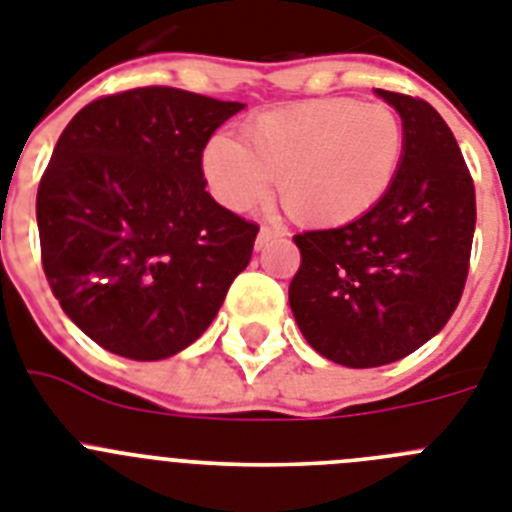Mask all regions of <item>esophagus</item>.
I'll list each match as a JSON object with an SVG mask.
<instances>
[{
  "instance_id": "esophagus-1",
  "label": "esophagus",
  "mask_w": 512,
  "mask_h": 512,
  "mask_svg": "<svg viewBox=\"0 0 512 512\" xmlns=\"http://www.w3.org/2000/svg\"><path fill=\"white\" fill-rule=\"evenodd\" d=\"M282 230H272V227H261L259 230V238H256V251H264L266 246H269V243H272V240H277V238H282Z\"/></svg>"
}]
</instances>
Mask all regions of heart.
I'll list each match as a JSON object with an SVG mask.
<instances>
[{
  "label": "heart",
  "instance_id": "b5f03b06",
  "mask_svg": "<svg viewBox=\"0 0 512 512\" xmlns=\"http://www.w3.org/2000/svg\"><path fill=\"white\" fill-rule=\"evenodd\" d=\"M399 113L383 103L318 98L272 108L243 126V144L214 134L202 150L209 194L248 212L272 194L310 227H344L373 212L404 163Z\"/></svg>",
  "mask_w": 512,
  "mask_h": 512
}]
</instances>
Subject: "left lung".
I'll return each instance as SVG.
<instances>
[{
	"mask_svg": "<svg viewBox=\"0 0 512 512\" xmlns=\"http://www.w3.org/2000/svg\"><path fill=\"white\" fill-rule=\"evenodd\" d=\"M399 111L404 163L362 220L295 235L292 316L318 355L378 368L412 355L453 316L469 274L474 181L453 131L422 98L375 90Z\"/></svg>",
	"mask_w": 512,
	"mask_h": 512,
	"instance_id": "obj_1",
	"label": "left lung"
}]
</instances>
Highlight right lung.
I'll return each mask as SVG.
<instances>
[{
  "label": "right lung",
  "mask_w": 512,
  "mask_h": 512,
  "mask_svg": "<svg viewBox=\"0 0 512 512\" xmlns=\"http://www.w3.org/2000/svg\"><path fill=\"white\" fill-rule=\"evenodd\" d=\"M240 108L134 87L61 131L36 199L43 272L113 355L165 360L194 344L251 261L259 225L214 202L202 173L204 144Z\"/></svg>",
  "instance_id": "right-lung-1"
}]
</instances>
